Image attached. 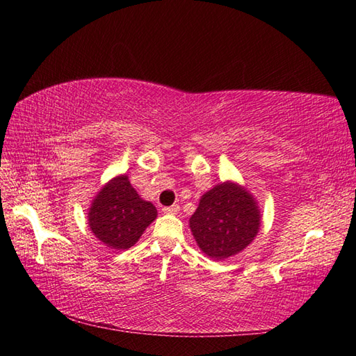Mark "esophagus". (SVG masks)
Returning a JSON list of instances; mask_svg holds the SVG:
<instances>
[{
  "label": "esophagus",
  "mask_w": 356,
  "mask_h": 356,
  "mask_svg": "<svg viewBox=\"0 0 356 356\" xmlns=\"http://www.w3.org/2000/svg\"><path fill=\"white\" fill-rule=\"evenodd\" d=\"M179 210H180V207L177 206V204H174V206H170V207H163V212L168 215H176V213H179Z\"/></svg>",
  "instance_id": "obj_1"
}]
</instances>
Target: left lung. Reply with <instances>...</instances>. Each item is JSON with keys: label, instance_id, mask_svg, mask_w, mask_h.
<instances>
[{"label": "left lung", "instance_id": "left-lung-1", "mask_svg": "<svg viewBox=\"0 0 356 356\" xmlns=\"http://www.w3.org/2000/svg\"><path fill=\"white\" fill-rule=\"evenodd\" d=\"M259 226L261 212L254 197L243 186L229 180L202 195L190 218L197 246L216 261L243 251L257 236Z\"/></svg>", "mask_w": 356, "mask_h": 356}]
</instances>
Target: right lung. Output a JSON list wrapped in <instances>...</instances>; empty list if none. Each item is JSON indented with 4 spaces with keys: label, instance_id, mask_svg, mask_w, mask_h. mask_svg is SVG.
<instances>
[{
    "label": "right lung",
    "instance_id": "right-lung-1",
    "mask_svg": "<svg viewBox=\"0 0 356 356\" xmlns=\"http://www.w3.org/2000/svg\"><path fill=\"white\" fill-rule=\"evenodd\" d=\"M156 218L152 202L144 201L122 174L111 179L94 197L88 225L95 237L113 250H129Z\"/></svg>",
    "mask_w": 356,
    "mask_h": 356
}]
</instances>
